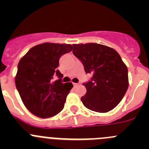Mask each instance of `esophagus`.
Listing matches in <instances>:
<instances>
[{
	"label": "esophagus",
	"mask_w": 149,
	"mask_h": 149,
	"mask_svg": "<svg viewBox=\"0 0 149 149\" xmlns=\"http://www.w3.org/2000/svg\"><path fill=\"white\" fill-rule=\"evenodd\" d=\"M73 86H77L78 85H79V83H73Z\"/></svg>",
	"instance_id": "34e87169"
}]
</instances>
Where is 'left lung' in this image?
I'll return each instance as SVG.
<instances>
[{
  "mask_svg": "<svg viewBox=\"0 0 149 149\" xmlns=\"http://www.w3.org/2000/svg\"><path fill=\"white\" fill-rule=\"evenodd\" d=\"M73 53L91 78L83 84L86 93L84 105L97 112H107L123 100L128 88V73L119 54L112 48L97 43L73 45Z\"/></svg>",
  "mask_w": 149,
  "mask_h": 149,
  "instance_id": "8db88e82",
  "label": "left lung"
}]
</instances>
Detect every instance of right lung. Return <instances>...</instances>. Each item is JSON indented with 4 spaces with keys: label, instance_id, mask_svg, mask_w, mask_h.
I'll return each mask as SVG.
<instances>
[{
    "label": "right lung",
    "instance_id": "right-lung-1",
    "mask_svg": "<svg viewBox=\"0 0 149 149\" xmlns=\"http://www.w3.org/2000/svg\"><path fill=\"white\" fill-rule=\"evenodd\" d=\"M73 49L70 45L44 43L33 47L18 64L15 83L29 110L42 118L53 117L63 109L72 83H63L59 59ZM56 75L58 78L55 81Z\"/></svg>",
    "mask_w": 149,
    "mask_h": 149
}]
</instances>
